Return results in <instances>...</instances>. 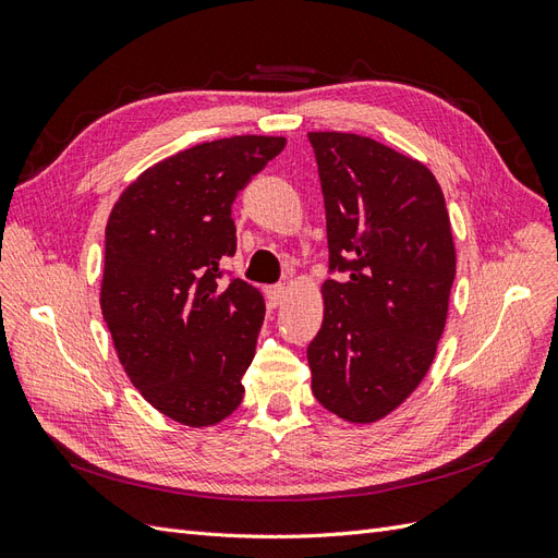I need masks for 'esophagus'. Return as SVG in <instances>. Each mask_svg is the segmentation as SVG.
<instances>
[{
    "instance_id": "34e87169",
    "label": "esophagus",
    "mask_w": 558,
    "mask_h": 558,
    "mask_svg": "<svg viewBox=\"0 0 558 558\" xmlns=\"http://www.w3.org/2000/svg\"><path fill=\"white\" fill-rule=\"evenodd\" d=\"M265 295H267L269 307H277V305H281V300H283V295H286V286H281V283H277V286H267V289H265Z\"/></svg>"
}]
</instances>
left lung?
<instances>
[{
	"instance_id": "left-lung-1",
	"label": "left lung",
	"mask_w": 558,
	"mask_h": 558,
	"mask_svg": "<svg viewBox=\"0 0 558 558\" xmlns=\"http://www.w3.org/2000/svg\"><path fill=\"white\" fill-rule=\"evenodd\" d=\"M326 202L324 324L307 349L312 391L349 424H375L421 384L440 342L456 248L440 183L369 137L310 132Z\"/></svg>"
}]
</instances>
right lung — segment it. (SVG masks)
<instances>
[{"mask_svg": "<svg viewBox=\"0 0 558 558\" xmlns=\"http://www.w3.org/2000/svg\"><path fill=\"white\" fill-rule=\"evenodd\" d=\"M283 146L242 134L185 148L111 209L99 305L113 349L137 391L183 426H214L244 398L265 300L218 265L238 248L232 202Z\"/></svg>", "mask_w": 558, "mask_h": 558, "instance_id": "obj_1", "label": "right lung"}]
</instances>
